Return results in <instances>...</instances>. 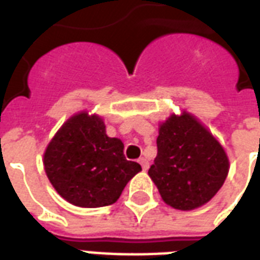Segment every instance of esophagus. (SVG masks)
<instances>
[{
    "instance_id": "esophagus-1",
    "label": "esophagus",
    "mask_w": 260,
    "mask_h": 260,
    "mask_svg": "<svg viewBox=\"0 0 260 260\" xmlns=\"http://www.w3.org/2000/svg\"><path fill=\"white\" fill-rule=\"evenodd\" d=\"M139 163L142 165V169H143V170H144V171L148 170V167H150V163H148V160H147V159L140 158V159H139Z\"/></svg>"
}]
</instances>
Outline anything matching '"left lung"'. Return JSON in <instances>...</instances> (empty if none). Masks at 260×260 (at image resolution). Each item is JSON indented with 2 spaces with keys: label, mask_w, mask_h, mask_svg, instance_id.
<instances>
[{
  "label": "left lung",
  "mask_w": 260,
  "mask_h": 260,
  "mask_svg": "<svg viewBox=\"0 0 260 260\" xmlns=\"http://www.w3.org/2000/svg\"><path fill=\"white\" fill-rule=\"evenodd\" d=\"M158 155L148 175L167 205L193 210L216 196L230 171V159L212 132L189 112L159 124Z\"/></svg>",
  "instance_id": "left-lung-1"
}]
</instances>
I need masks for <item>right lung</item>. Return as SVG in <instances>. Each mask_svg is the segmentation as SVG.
Wrapping results in <instances>:
<instances>
[{
	"mask_svg": "<svg viewBox=\"0 0 260 260\" xmlns=\"http://www.w3.org/2000/svg\"><path fill=\"white\" fill-rule=\"evenodd\" d=\"M51 185L67 202L81 208L112 205L140 165L126 160L120 139L106 135L98 114L71 116L51 139L43 159Z\"/></svg>",
	"mask_w": 260,
	"mask_h": 260,
	"instance_id": "right-lung-1",
	"label": "right lung"
}]
</instances>
